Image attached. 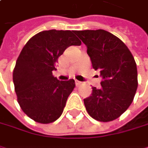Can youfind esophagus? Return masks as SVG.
I'll return each mask as SVG.
<instances>
[{
  "label": "esophagus",
  "instance_id": "34e87169",
  "mask_svg": "<svg viewBox=\"0 0 148 148\" xmlns=\"http://www.w3.org/2000/svg\"><path fill=\"white\" fill-rule=\"evenodd\" d=\"M75 85H76L77 86H79V85H81V82L79 81V80H75Z\"/></svg>",
  "mask_w": 148,
  "mask_h": 148
}]
</instances>
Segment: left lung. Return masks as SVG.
<instances>
[{
    "label": "left lung",
    "mask_w": 148,
    "mask_h": 148,
    "mask_svg": "<svg viewBox=\"0 0 148 148\" xmlns=\"http://www.w3.org/2000/svg\"><path fill=\"white\" fill-rule=\"evenodd\" d=\"M87 48L92 68L103 78L101 87L84 99L88 114L97 121L118 118L133 102L138 79L137 68L130 50L112 33L104 30L76 31Z\"/></svg>",
    "instance_id": "left-lung-1"
}]
</instances>
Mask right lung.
<instances>
[{"instance_id": "obj_1", "label": "right lung", "mask_w": 148, "mask_h": 148, "mask_svg": "<svg viewBox=\"0 0 148 148\" xmlns=\"http://www.w3.org/2000/svg\"><path fill=\"white\" fill-rule=\"evenodd\" d=\"M74 31H43L22 49L13 73L17 100L22 110L39 123H50L62 114L73 92V79L59 80L52 72L58 57L71 45H80Z\"/></svg>"}]
</instances>
